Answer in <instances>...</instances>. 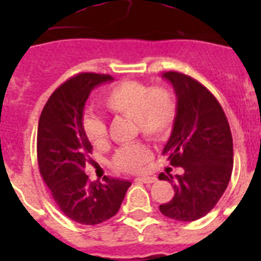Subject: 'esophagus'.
I'll use <instances>...</instances> for the list:
<instances>
[{
    "label": "esophagus",
    "instance_id": "1",
    "mask_svg": "<svg viewBox=\"0 0 261 261\" xmlns=\"http://www.w3.org/2000/svg\"><path fill=\"white\" fill-rule=\"evenodd\" d=\"M137 182H145V184H151V182L157 181V178L153 177V176H146V177H137L135 178Z\"/></svg>",
    "mask_w": 261,
    "mask_h": 261
}]
</instances>
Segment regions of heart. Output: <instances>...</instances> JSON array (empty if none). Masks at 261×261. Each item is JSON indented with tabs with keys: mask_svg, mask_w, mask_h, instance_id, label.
<instances>
[{
	"mask_svg": "<svg viewBox=\"0 0 261 261\" xmlns=\"http://www.w3.org/2000/svg\"><path fill=\"white\" fill-rule=\"evenodd\" d=\"M101 102L110 114L131 118L137 133L151 141H161L171 133L176 120V100L164 87L150 88L141 81H120L104 92ZM85 137L94 147L107 143V123L96 114L83 119ZM150 159V150L143 143H134L116 151L112 165L116 171L133 173Z\"/></svg>",
	"mask_w": 261,
	"mask_h": 261,
	"instance_id": "heart-1",
	"label": "heart"
}]
</instances>
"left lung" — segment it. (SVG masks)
I'll list each match as a JSON object with an SVG mask.
<instances>
[{
    "instance_id": "left-lung-1",
    "label": "left lung",
    "mask_w": 261,
    "mask_h": 261,
    "mask_svg": "<svg viewBox=\"0 0 261 261\" xmlns=\"http://www.w3.org/2000/svg\"><path fill=\"white\" fill-rule=\"evenodd\" d=\"M177 97L173 130L163 154L182 174L160 173L173 186L165 217L191 222L210 213L226 190L233 171V138L226 115L214 94L190 75L167 71Z\"/></svg>"
}]
</instances>
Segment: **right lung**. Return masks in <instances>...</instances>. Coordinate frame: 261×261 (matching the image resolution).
Wrapping results in <instances>:
<instances>
[{"mask_svg": "<svg viewBox=\"0 0 261 261\" xmlns=\"http://www.w3.org/2000/svg\"><path fill=\"white\" fill-rule=\"evenodd\" d=\"M110 74L80 73L54 90L43 108L38 126V164L57 206L83 225L112 218L131 186L127 180L104 176L89 181L84 172L92 145L83 128V112L90 90L112 81Z\"/></svg>", "mask_w": 261, "mask_h": 261, "instance_id": "1", "label": "right lung"}]
</instances>
